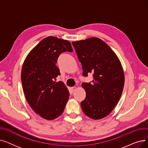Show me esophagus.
<instances>
[{"label":"esophagus","mask_w":148,"mask_h":148,"mask_svg":"<svg viewBox=\"0 0 148 148\" xmlns=\"http://www.w3.org/2000/svg\"><path fill=\"white\" fill-rule=\"evenodd\" d=\"M77 89V87H75V86H74V87H72V88H70V91H71V92H73L75 89Z\"/></svg>","instance_id":"obj_1"}]
</instances>
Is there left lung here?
I'll return each mask as SVG.
<instances>
[{"label":"left lung","instance_id":"1","mask_svg":"<svg viewBox=\"0 0 148 148\" xmlns=\"http://www.w3.org/2000/svg\"><path fill=\"white\" fill-rule=\"evenodd\" d=\"M81 62L83 75L93 74V80L83 83L86 98L81 102L84 113L98 120L114 109L121 97L125 82L123 70L116 53L105 42L97 37L73 42Z\"/></svg>","mask_w":148,"mask_h":148}]
</instances>
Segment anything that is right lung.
<instances>
[{
  "instance_id": "add662e5",
  "label": "right lung",
  "mask_w": 148,
  "mask_h": 148,
  "mask_svg": "<svg viewBox=\"0 0 148 148\" xmlns=\"http://www.w3.org/2000/svg\"><path fill=\"white\" fill-rule=\"evenodd\" d=\"M73 51L69 41L48 36L29 52L23 64V92L33 110L45 119L58 118L65 109L69 93L63 82L54 81L60 74L56 64L60 53Z\"/></svg>"
}]
</instances>
